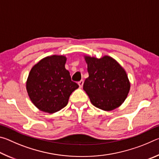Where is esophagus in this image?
<instances>
[{
	"instance_id": "esophagus-1",
	"label": "esophagus",
	"mask_w": 159,
	"mask_h": 159,
	"mask_svg": "<svg viewBox=\"0 0 159 159\" xmlns=\"http://www.w3.org/2000/svg\"><path fill=\"white\" fill-rule=\"evenodd\" d=\"M83 83H84V81H83V80H80V81L78 83H79V87L80 88H82L83 87Z\"/></svg>"
}]
</instances>
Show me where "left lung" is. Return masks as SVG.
I'll return each mask as SVG.
<instances>
[{
    "label": "left lung",
    "instance_id": "obj_1",
    "mask_svg": "<svg viewBox=\"0 0 159 159\" xmlns=\"http://www.w3.org/2000/svg\"><path fill=\"white\" fill-rule=\"evenodd\" d=\"M89 77L83 90L91 103L104 111H111L122 104L130 88L124 69L114 59L104 56L98 59L85 56Z\"/></svg>",
    "mask_w": 159,
    "mask_h": 159
}]
</instances>
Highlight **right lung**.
<instances>
[{
    "label": "right lung",
    "mask_w": 159,
    "mask_h": 159,
    "mask_svg": "<svg viewBox=\"0 0 159 159\" xmlns=\"http://www.w3.org/2000/svg\"><path fill=\"white\" fill-rule=\"evenodd\" d=\"M66 57L52 55L33 66L26 81V90L38 109L52 114L68 103L71 94L79 87L65 69Z\"/></svg>",
    "instance_id": "obj_1"
}]
</instances>
